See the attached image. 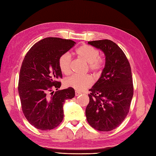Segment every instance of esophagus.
I'll return each instance as SVG.
<instances>
[{"instance_id": "esophagus-1", "label": "esophagus", "mask_w": 156, "mask_h": 156, "mask_svg": "<svg viewBox=\"0 0 156 156\" xmlns=\"http://www.w3.org/2000/svg\"><path fill=\"white\" fill-rule=\"evenodd\" d=\"M82 93L80 92H79V91H76L75 92V95L76 96V97H78V96H79V95H80Z\"/></svg>"}]
</instances>
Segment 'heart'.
<instances>
[{"label":"heart","mask_w":156,"mask_h":156,"mask_svg":"<svg viewBox=\"0 0 156 156\" xmlns=\"http://www.w3.org/2000/svg\"><path fill=\"white\" fill-rule=\"evenodd\" d=\"M79 58L88 63L89 70L95 73H100L103 69L105 59L99 56L98 49L89 45H83L76 50ZM58 65L61 72L66 75L71 72V56L68 53L62 54L58 59ZM66 87H71L78 91H82L92 84V79L89 75H72L64 80Z\"/></svg>","instance_id":"heart-1"}]
</instances>
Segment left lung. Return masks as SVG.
Wrapping results in <instances>:
<instances>
[{"label": "left lung", "mask_w": 156, "mask_h": 156, "mask_svg": "<svg viewBox=\"0 0 156 156\" xmlns=\"http://www.w3.org/2000/svg\"><path fill=\"white\" fill-rule=\"evenodd\" d=\"M106 56L101 78L89 89L86 117L92 127L110 131L125 120L130 109L133 84L130 64L124 52L108 39L88 41Z\"/></svg>", "instance_id": "obj_1"}]
</instances>
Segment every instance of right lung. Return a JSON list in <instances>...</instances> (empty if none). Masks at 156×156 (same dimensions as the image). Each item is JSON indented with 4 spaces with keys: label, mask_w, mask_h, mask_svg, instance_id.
<instances>
[{
    "label": "right lung",
    "mask_w": 156,
    "mask_h": 156,
    "mask_svg": "<svg viewBox=\"0 0 156 156\" xmlns=\"http://www.w3.org/2000/svg\"><path fill=\"white\" fill-rule=\"evenodd\" d=\"M76 43L70 39L47 37L36 43L27 53L19 72L18 91L23 114L29 123L42 131L50 130L64 119L66 99L74 97L69 87H61L62 74L58 59ZM55 88L57 91H52Z\"/></svg>",
    "instance_id": "1"
}]
</instances>
